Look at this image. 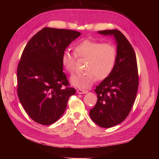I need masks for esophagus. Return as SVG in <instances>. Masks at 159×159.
Segmentation results:
<instances>
[{
  "label": "esophagus",
  "instance_id": "obj_1",
  "mask_svg": "<svg viewBox=\"0 0 159 159\" xmlns=\"http://www.w3.org/2000/svg\"><path fill=\"white\" fill-rule=\"evenodd\" d=\"M88 92V91L87 90H84V89H78L77 90V93H79V94H85L87 93Z\"/></svg>",
  "mask_w": 159,
  "mask_h": 159
}]
</instances>
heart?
<instances>
[{
    "instance_id": "heart-1",
    "label": "heart",
    "mask_w": 159,
    "mask_h": 159,
    "mask_svg": "<svg viewBox=\"0 0 159 159\" xmlns=\"http://www.w3.org/2000/svg\"><path fill=\"white\" fill-rule=\"evenodd\" d=\"M74 55L68 51L64 52L61 62L64 68L72 73L75 68V57L86 60L84 75H74L70 83L74 87L85 89L93 85L96 78L103 80L111 73L117 59V51L115 46L109 43L85 40L78 43L74 48Z\"/></svg>"
}]
</instances>
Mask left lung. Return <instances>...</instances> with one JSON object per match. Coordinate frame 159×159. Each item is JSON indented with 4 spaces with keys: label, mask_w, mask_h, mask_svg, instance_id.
<instances>
[{
    "label": "left lung",
    "mask_w": 159,
    "mask_h": 159,
    "mask_svg": "<svg viewBox=\"0 0 159 159\" xmlns=\"http://www.w3.org/2000/svg\"><path fill=\"white\" fill-rule=\"evenodd\" d=\"M98 33L114 38L117 59L111 73L95 88L98 102L89 115L99 127L109 128L123 121L134 103L139 86L137 58L132 46L119 30Z\"/></svg>",
    "instance_id": "1"
}]
</instances>
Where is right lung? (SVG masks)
Wrapping results in <instances>:
<instances>
[{
  "label": "right lung",
  "instance_id": "obj_1",
  "mask_svg": "<svg viewBox=\"0 0 159 159\" xmlns=\"http://www.w3.org/2000/svg\"><path fill=\"white\" fill-rule=\"evenodd\" d=\"M80 35L74 30L46 27L24 49L17 68V93L24 109L35 122L49 125L57 121L69 98L75 93L74 88L67 87L69 83L61 57Z\"/></svg>",
  "mask_w": 159,
  "mask_h": 159
}]
</instances>
